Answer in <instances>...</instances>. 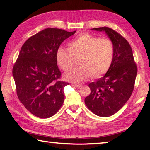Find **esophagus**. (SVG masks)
Masks as SVG:
<instances>
[{
    "label": "esophagus",
    "mask_w": 150,
    "mask_h": 150,
    "mask_svg": "<svg viewBox=\"0 0 150 150\" xmlns=\"http://www.w3.org/2000/svg\"><path fill=\"white\" fill-rule=\"evenodd\" d=\"M73 85L74 86H75L76 88H81V87L82 86V85L80 84H73Z\"/></svg>",
    "instance_id": "34e87169"
}]
</instances>
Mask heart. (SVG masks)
<instances>
[{"mask_svg": "<svg viewBox=\"0 0 150 150\" xmlns=\"http://www.w3.org/2000/svg\"><path fill=\"white\" fill-rule=\"evenodd\" d=\"M113 44L108 38H98L88 33L75 37L68 44V50L59 47L56 51L57 64L66 71L72 66L73 57H81L79 68H73L64 75L65 80L83 82L91 77L99 78L109 70L113 57Z\"/></svg>", "mask_w": 150, "mask_h": 150, "instance_id": "heart-1", "label": "heart"}]
</instances>
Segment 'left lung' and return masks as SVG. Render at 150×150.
<instances>
[{"instance_id":"obj_1","label":"left lung","mask_w":150,"mask_h":150,"mask_svg":"<svg viewBox=\"0 0 150 150\" xmlns=\"http://www.w3.org/2000/svg\"><path fill=\"white\" fill-rule=\"evenodd\" d=\"M105 31L113 44V57L104 77L89 84L90 95L85 98L88 109L98 116L107 117L117 113L131 97L135 86L137 67L129 42L108 27L92 29Z\"/></svg>"}]
</instances>
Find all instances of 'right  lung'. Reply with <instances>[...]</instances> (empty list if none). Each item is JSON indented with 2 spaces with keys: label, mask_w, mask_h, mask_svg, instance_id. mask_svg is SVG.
Masks as SVG:
<instances>
[{
  "label": "right lung",
  "mask_w": 150,
  "mask_h": 150,
  "mask_svg": "<svg viewBox=\"0 0 150 150\" xmlns=\"http://www.w3.org/2000/svg\"><path fill=\"white\" fill-rule=\"evenodd\" d=\"M75 31L46 28L30 37L21 47L13 76L19 100L35 116L51 117L62 106L64 88L69 83L60 81L55 53Z\"/></svg>",
  "instance_id": "right-lung-1"
}]
</instances>
